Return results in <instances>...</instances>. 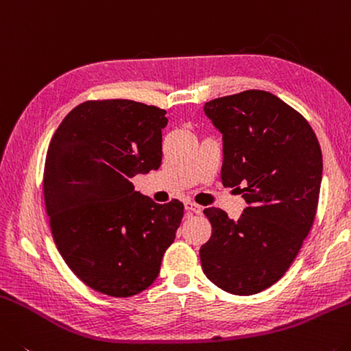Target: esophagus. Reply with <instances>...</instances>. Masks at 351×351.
Instances as JSON below:
<instances>
[{"mask_svg": "<svg viewBox=\"0 0 351 351\" xmlns=\"http://www.w3.org/2000/svg\"><path fill=\"white\" fill-rule=\"evenodd\" d=\"M185 210L188 211L189 215H200V213H202V206H199V205L193 204V202H186Z\"/></svg>", "mask_w": 351, "mask_h": 351, "instance_id": "34e87169", "label": "esophagus"}]
</instances>
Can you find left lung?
Instances as JSON below:
<instances>
[{
  "instance_id": "obj_1",
  "label": "left lung",
  "mask_w": 351,
  "mask_h": 351,
  "mask_svg": "<svg viewBox=\"0 0 351 351\" xmlns=\"http://www.w3.org/2000/svg\"><path fill=\"white\" fill-rule=\"evenodd\" d=\"M222 134V185L243 194L239 219L205 208L211 238L200 247L206 278L234 295L258 294L283 277L313 227L322 151L311 125L272 93L245 90L205 102Z\"/></svg>"
}]
</instances>
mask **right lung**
<instances>
[{
    "mask_svg": "<svg viewBox=\"0 0 351 351\" xmlns=\"http://www.w3.org/2000/svg\"><path fill=\"white\" fill-rule=\"evenodd\" d=\"M166 112L129 99L87 101L57 128L46 152L43 194L54 243L74 275L101 294L147 289L183 217L130 179L162 163Z\"/></svg>",
    "mask_w": 351,
    "mask_h": 351,
    "instance_id": "obj_1",
    "label": "right lung"
}]
</instances>
